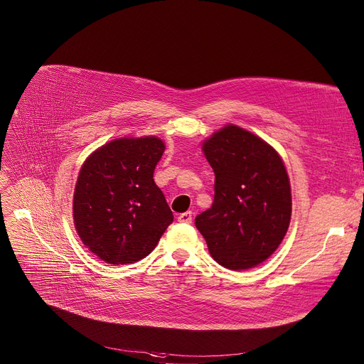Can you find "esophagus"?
Returning a JSON list of instances; mask_svg holds the SVG:
<instances>
[{
	"label": "esophagus",
	"mask_w": 364,
	"mask_h": 364,
	"mask_svg": "<svg viewBox=\"0 0 364 364\" xmlns=\"http://www.w3.org/2000/svg\"><path fill=\"white\" fill-rule=\"evenodd\" d=\"M191 218H193L191 212H184V213H180V215H178L177 221L181 223V224H190V223H191Z\"/></svg>",
	"instance_id": "1"
}]
</instances>
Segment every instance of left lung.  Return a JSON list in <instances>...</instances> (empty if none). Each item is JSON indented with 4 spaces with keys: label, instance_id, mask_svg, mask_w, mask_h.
I'll list each match as a JSON object with an SVG mask.
<instances>
[{
    "label": "left lung",
    "instance_id": "obj_1",
    "mask_svg": "<svg viewBox=\"0 0 364 364\" xmlns=\"http://www.w3.org/2000/svg\"><path fill=\"white\" fill-rule=\"evenodd\" d=\"M202 151L215 173V198L196 216V228L224 268H255L278 249L291 220L284 161L269 143L234 124L208 137Z\"/></svg>",
    "mask_w": 364,
    "mask_h": 364
}]
</instances>
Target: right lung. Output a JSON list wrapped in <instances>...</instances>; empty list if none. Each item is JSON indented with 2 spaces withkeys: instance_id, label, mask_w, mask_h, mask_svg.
Listing matches in <instances>:
<instances>
[{
  "instance_id": "add662e5",
  "label": "right lung",
  "mask_w": 364,
  "mask_h": 364,
  "mask_svg": "<svg viewBox=\"0 0 364 364\" xmlns=\"http://www.w3.org/2000/svg\"><path fill=\"white\" fill-rule=\"evenodd\" d=\"M165 143L155 136L119 137L83 162L73 196L82 243L109 264L146 257L174 216L154 181Z\"/></svg>"
}]
</instances>
